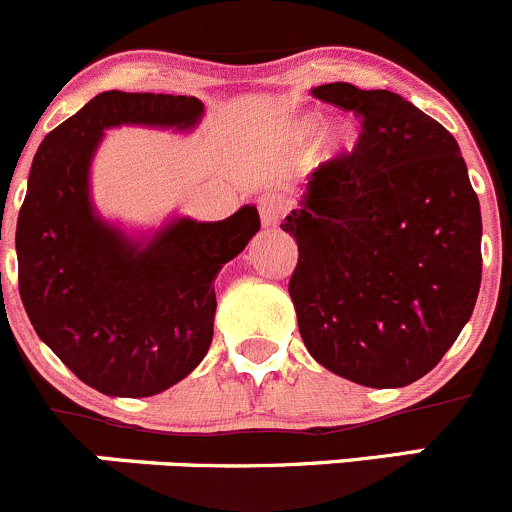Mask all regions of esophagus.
Wrapping results in <instances>:
<instances>
[{
    "label": "esophagus",
    "instance_id": "esophagus-1",
    "mask_svg": "<svg viewBox=\"0 0 512 512\" xmlns=\"http://www.w3.org/2000/svg\"><path fill=\"white\" fill-rule=\"evenodd\" d=\"M281 214H283L281 199H276V196H263V199H258V216H261L263 229H276Z\"/></svg>",
    "mask_w": 512,
    "mask_h": 512
}]
</instances>
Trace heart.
I'll return each mask as SVG.
<instances>
[{
	"label": "heart",
	"instance_id": "b5f03b06",
	"mask_svg": "<svg viewBox=\"0 0 512 512\" xmlns=\"http://www.w3.org/2000/svg\"><path fill=\"white\" fill-rule=\"evenodd\" d=\"M318 124H321V119H318L316 114H303V116H296V119H291L286 126L288 144L296 146V149H303V146L316 136ZM356 144H358L356 124L343 119L321 131V136H318L316 144H313L311 156L316 164H333V161L341 159L343 154L356 149Z\"/></svg>",
	"mask_w": 512,
	"mask_h": 512
}]
</instances>
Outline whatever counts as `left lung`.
I'll return each instance as SVG.
<instances>
[{
	"instance_id": "1",
	"label": "left lung",
	"mask_w": 512,
	"mask_h": 512,
	"mask_svg": "<svg viewBox=\"0 0 512 512\" xmlns=\"http://www.w3.org/2000/svg\"><path fill=\"white\" fill-rule=\"evenodd\" d=\"M311 94L361 116L351 156L308 176L281 229L298 244L288 293L308 353L368 388L438 366L480 291V204L458 141L388 89Z\"/></svg>"
}]
</instances>
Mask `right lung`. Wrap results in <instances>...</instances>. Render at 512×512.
<instances>
[{
    "instance_id": "add662e5",
    "label": "right lung",
    "mask_w": 512,
    "mask_h": 512,
    "mask_svg": "<svg viewBox=\"0 0 512 512\" xmlns=\"http://www.w3.org/2000/svg\"><path fill=\"white\" fill-rule=\"evenodd\" d=\"M196 96L101 91L49 131L17 219L19 296L37 336L94 391L146 398L189 376L214 338V281L261 229L256 206L224 221L171 216L126 231L91 199L106 129L191 131Z\"/></svg>"
}]
</instances>
